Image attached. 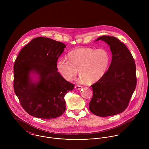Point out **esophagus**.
<instances>
[{
    "label": "esophagus",
    "mask_w": 149,
    "mask_h": 149,
    "mask_svg": "<svg viewBox=\"0 0 149 149\" xmlns=\"http://www.w3.org/2000/svg\"><path fill=\"white\" fill-rule=\"evenodd\" d=\"M82 88H83V87H82V86H81V85H77L75 86V88H76L77 90H80V89H81Z\"/></svg>",
    "instance_id": "1"
}]
</instances>
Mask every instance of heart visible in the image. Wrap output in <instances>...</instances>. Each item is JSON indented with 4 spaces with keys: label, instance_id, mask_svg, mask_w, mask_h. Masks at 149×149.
<instances>
[{
    "label": "heart",
    "instance_id": "obj_1",
    "mask_svg": "<svg viewBox=\"0 0 149 149\" xmlns=\"http://www.w3.org/2000/svg\"><path fill=\"white\" fill-rule=\"evenodd\" d=\"M69 60L61 58L57 62V68L61 74L67 80H70L77 73L81 80L93 83L102 79L109 66L111 56L104 49H94L81 47L71 52Z\"/></svg>",
    "mask_w": 149,
    "mask_h": 149
}]
</instances>
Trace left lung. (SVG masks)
Masks as SVG:
<instances>
[{"label": "left lung", "instance_id": "obj_1", "mask_svg": "<svg viewBox=\"0 0 149 149\" xmlns=\"http://www.w3.org/2000/svg\"><path fill=\"white\" fill-rule=\"evenodd\" d=\"M98 40L109 45L112 61L104 76L91 85L93 96L89 108L93 114L106 117L127 108L136 85V65L126 46L116 37L103 36Z\"/></svg>", "mask_w": 149, "mask_h": 149}]
</instances>
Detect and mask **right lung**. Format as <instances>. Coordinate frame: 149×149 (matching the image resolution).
Here are the masks:
<instances>
[{"label": "right lung", "mask_w": 149, "mask_h": 149, "mask_svg": "<svg viewBox=\"0 0 149 149\" xmlns=\"http://www.w3.org/2000/svg\"><path fill=\"white\" fill-rule=\"evenodd\" d=\"M65 45L48 38L33 39L22 49L14 65V89L29 115L42 119L60 116L65 111L64 96L74 88L57 72V63ZM31 72L39 75L32 82Z\"/></svg>", "instance_id": "add662e5"}]
</instances>
